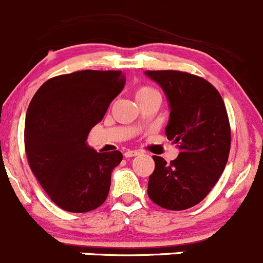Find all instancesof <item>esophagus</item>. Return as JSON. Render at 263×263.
Listing matches in <instances>:
<instances>
[{
	"label": "esophagus",
	"mask_w": 263,
	"mask_h": 263,
	"mask_svg": "<svg viewBox=\"0 0 263 263\" xmlns=\"http://www.w3.org/2000/svg\"><path fill=\"white\" fill-rule=\"evenodd\" d=\"M139 151H136V150H127V151H124V158H132V156H137L139 155Z\"/></svg>",
	"instance_id": "esophagus-1"
}]
</instances>
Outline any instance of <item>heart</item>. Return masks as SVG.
Listing matches in <instances>:
<instances>
[{"label": "heart", "instance_id": "b5f03b06", "mask_svg": "<svg viewBox=\"0 0 263 263\" xmlns=\"http://www.w3.org/2000/svg\"><path fill=\"white\" fill-rule=\"evenodd\" d=\"M151 91H156V90H154L153 87H148V86H141L136 91V97H140V95L147 94V92H151Z\"/></svg>", "mask_w": 263, "mask_h": 263}]
</instances>
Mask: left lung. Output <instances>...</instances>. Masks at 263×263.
<instances>
[{"label":"left lung","instance_id":"obj_1","mask_svg":"<svg viewBox=\"0 0 263 263\" xmlns=\"http://www.w3.org/2000/svg\"><path fill=\"white\" fill-rule=\"evenodd\" d=\"M163 89L169 104L165 127L177 145L176 160L153 156L147 195L166 210H185L200 203L224 172L230 151V126L224 100L205 79L181 71H146Z\"/></svg>","mask_w":263,"mask_h":263}]
</instances>
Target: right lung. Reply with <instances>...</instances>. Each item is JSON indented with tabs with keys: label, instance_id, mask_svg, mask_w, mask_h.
<instances>
[{
	"label": "right lung",
	"instance_id": "add662e5",
	"mask_svg": "<svg viewBox=\"0 0 263 263\" xmlns=\"http://www.w3.org/2000/svg\"><path fill=\"white\" fill-rule=\"evenodd\" d=\"M123 86L122 71H78L49 79L29 104V165L50 200L68 213H87L107 200L112 172L123 156L97 153L86 140Z\"/></svg>",
	"mask_w": 263,
	"mask_h": 263
}]
</instances>
